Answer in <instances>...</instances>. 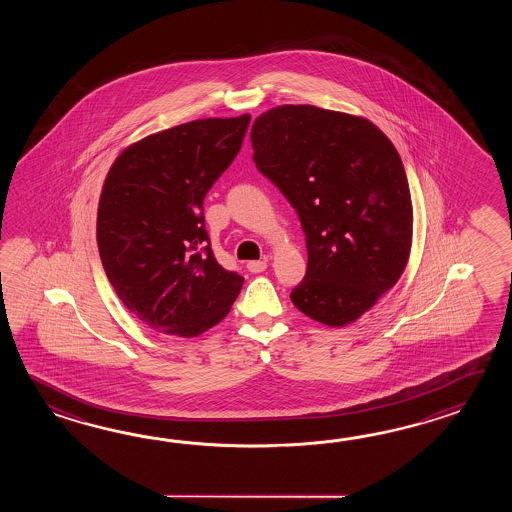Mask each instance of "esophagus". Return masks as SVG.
<instances>
[{"label":"esophagus","mask_w":512,"mask_h":512,"mask_svg":"<svg viewBox=\"0 0 512 512\" xmlns=\"http://www.w3.org/2000/svg\"><path fill=\"white\" fill-rule=\"evenodd\" d=\"M247 269H249V272H252V274H258V272H263L267 269V261H249V263H247Z\"/></svg>","instance_id":"esophagus-1"}]
</instances>
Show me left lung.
<instances>
[{
	"mask_svg": "<svg viewBox=\"0 0 512 512\" xmlns=\"http://www.w3.org/2000/svg\"><path fill=\"white\" fill-rule=\"evenodd\" d=\"M254 163L296 208L307 272L291 293L316 322L344 327L401 278L414 208L403 161L371 120L285 104L251 130Z\"/></svg>",
	"mask_w": 512,
	"mask_h": 512,
	"instance_id": "obj_1",
	"label": "left lung"
}]
</instances>
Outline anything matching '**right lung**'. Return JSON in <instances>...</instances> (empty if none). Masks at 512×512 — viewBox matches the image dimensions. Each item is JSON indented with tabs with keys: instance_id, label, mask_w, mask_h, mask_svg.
Instances as JSON below:
<instances>
[{
	"instance_id": "obj_1",
	"label": "right lung",
	"mask_w": 512,
	"mask_h": 512,
	"mask_svg": "<svg viewBox=\"0 0 512 512\" xmlns=\"http://www.w3.org/2000/svg\"><path fill=\"white\" fill-rule=\"evenodd\" d=\"M251 115L152 133L111 164L97 245L122 304L157 333L192 338L229 315L243 278L210 249L203 199L238 155Z\"/></svg>"
}]
</instances>
